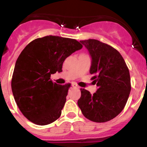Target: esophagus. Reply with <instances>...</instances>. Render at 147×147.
<instances>
[{
    "instance_id": "esophagus-1",
    "label": "esophagus",
    "mask_w": 147,
    "mask_h": 147,
    "mask_svg": "<svg viewBox=\"0 0 147 147\" xmlns=\"http://www.w3.org/2000/svg\"><path fill=\"white\" fill-rule=\"evenodd\" d=\"M71 86H72L73 87H75V88H78V86H77V84H76V83H73L72 84H71Z\"/></svg>"
}]
</instances>
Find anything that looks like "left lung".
<instances>
[{
  "label": "left lung",
  "mask_w": 147,
  "mask_h": 147,
  "mask_svg": "<svg viewBox=\"0 0 147 147\" xmlns=\"http://www.w3.org/2000/svg\"><path fill=\"white\" fill-rule=\"evenodd\" d=\"M92 57L90 73L98 90L91 94L80 89L77 102L86 118L94 122H106L124 109L131 90L128 67L115 49L96 39L82 40Z\"/></svg>",
  "instance_id": "1"
}]
</instances>
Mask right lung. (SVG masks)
Segmentation results:
<instances>
[{
  "label": "right lung",
  "instance_id": "right-lung-1",
  "mask_svg": "<svg viewBox=\"0 0 147 147\" xmlns=\"http://www.w3.org/2000/svg\"><path fill=\"white\" fill-rule=\"evenodd\" d=\"M82 48L76 39L47 36L32 41L22 51L11 88L16 105L28 120L46 125L60 118L70 84L53 83L51 75L61 72L64 60Z\"/></svg>",
  "mask_w": 147,
  "mask_h": 147
}]
</instances>
